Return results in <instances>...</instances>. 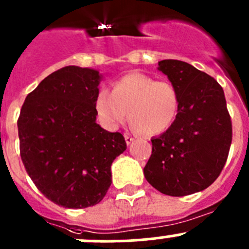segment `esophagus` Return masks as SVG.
<instances>
[{"label": "esophagus", "mask_w": 249, "mask_h": 249, "mask_svg": "<svg viewBox=\"0 0 249 249\" xmlns=\"http://www.w3.org/2000/svg\"><path fill=\"white\" fill-rule=\"evenodd\" d=\"M124 140L125 142H127V145H130L133 142H134V138L129 134H124Z\"/></svg>", "instance_id": "34e87169"}]
</instances>
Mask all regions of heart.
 I'll return each mask as SVG.
<instances>
[{"mask_svg": "<svg viewBox=\"0 0 249 249\" xmlns=\"http://www.w3.org/2000/svg\"><path fill=\"white\" fill-rule=\"evenodd\" d=\"M94 110L100 124L107 129L124 124L128 115L135 130L155 135L166 132L174 122L179 111V95L167 81L129 73L112 83L111 93L98 92Z\"/></svg>", "mask_w": 249, "mask_h": 249, "instance_id": "b5f03b06", "label": "heart"}]
</instances>
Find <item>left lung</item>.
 <instances>
[{"mask_svg":"<svg viewBox=\"0 0 249 249\" xmlns=\"http://www.w3.org/2000/svg\"><path fill=\"white\" fill-rule=\"evenodd\" d=\"M159 69L179 95V111L171 127L152 138L145 179L169 196L207 189L219 177L232 139L223 88L213 77L185 61L166 59Z\"/></svg>","mask_w":249,"mask_h":249,"instance_id":"obj_1","label":"left lung"}]
</instances>
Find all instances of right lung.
Here are the masks:
<instances>
[{
	"instance_id": "add662e5",
	"label": "right lung",
	"mask_w": 249,
	"mask_h": 249,
	"mask_svg": "<svg viewBox=\"0 0 249 249\" xmlns=\"http://www.w3.org/2000/svg\"><path fill=\"white\" fill-rule=\"evenodd\" d=\"M103 75L80 66L54 71L26 97L18 119L20 156L48 200L65 208L99 203L111 164L127 149L121 133L97 124L94 99Z\"/></svg>"
}]
</instances>
